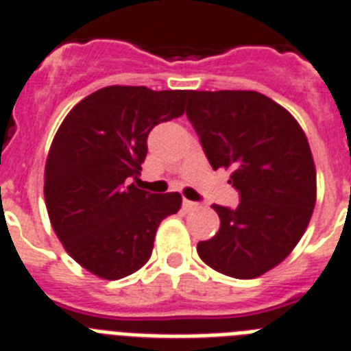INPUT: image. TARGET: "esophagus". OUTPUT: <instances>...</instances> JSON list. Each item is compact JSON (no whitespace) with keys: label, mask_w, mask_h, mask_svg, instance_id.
I'll list each match as a JSON object with an SVG mask.
<instances>
[{"label":"esophagus","mask_w":351,"mask_h":351,"mask_svg":"<svg viewBox=\"0 0 351 351\" xmlns=\"http://www.w3.org/2000/svg\"><path fill=\"white\" fill-rule=\"evenodd\" d=\"M197 206H199V204H197V202H193V201H188V199H184V201H182V208H184L186 211L195 210Z\"/></svg>","instance_id":"obj_1"}]
</instances>
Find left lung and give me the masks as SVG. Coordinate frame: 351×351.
<instances>
[{"label": "left lung", "mask_w": 351, "mask_h": 351, "mask_svg": "<svg viewBox=\"0 0 351 351\" xmlns=\"http://www.w3.org/2000/svg\"><path fill=\"white\" fill-rule=\"evenodd\" d=\"M186 117L208 161L230 169L237 208L213 204L221 228L197 253L226 276L251 280L287 258L315 206V167L300 123L256 91H190Z\"/></svg>", "instance_id": "left-lung-1"}]
</instances>
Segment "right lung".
<instances>
[{
  "label": "right lung",
  "instance_id": "right-lung-1",
  "mask_svg": "<svg viewBox=\"0 0 351 351\" xmlns=\"http://www.w3.org/2000/svg\"><path fill=\"white\" fill-rule=\"evenodd\" d=\"M188 91L109 86L69 111L51 143L45 199L69 256L104 280H120L149 262L159 222L178 213V192L129 184L147 158L158 123L184 112Z\"/></svg>",
  "mask_w": 351,
  "mask_h": 351
}]
</instances>
